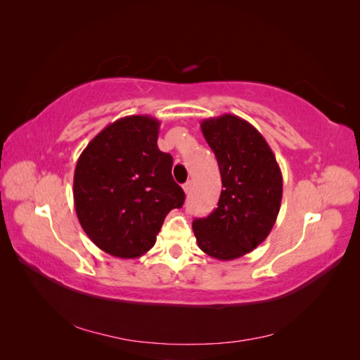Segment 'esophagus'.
Here are the masks:
<instances>
[{
  "label": "esophagus",
  "mask_w": 360,
  "mask_h": 360,
  "mask_svg": "<svg viewBox=\"0 0 360 360\" xmlns=\"http://www.w3.org/2000/svg\"><path fill=\"white\" fill-rule=\"evenodd\" d=\"M183 191H184V193H189L191 191H192V181H186L183 184Z\"/></svg>",
  "instance_id": "esophagus-1"
}]
</instances>
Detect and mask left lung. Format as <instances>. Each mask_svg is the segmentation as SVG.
Instances as JSON below:
<instances>
[{
  "label": "left lung",
  "mask_w": 360,
  "mask_h": 360,
  "mask_svg": "<svg viewBox=\"0 0 360 360\" xmlns=\"http://www.w3.org/2000/svg\"><path fill=\"white\" fill-rule=\"evenodd\" d=\"M219 165L222 192L216 209L192 224L202 252L236 259L266 240L281 209L282 174L274 151L246 120L224 114L201 122Z\"/></svg>",
  "instance_id": "1"
}]
</instances>
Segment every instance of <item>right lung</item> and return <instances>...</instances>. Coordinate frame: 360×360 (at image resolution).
<instances>
[{
	"label": "right lung",
	"mask_w": 360,
	"mask_h": 360,
	"mask_svg": "<svg viewBox=\"0 0 360 360\" xmlns=\"http://www.w3.org/2000/svg\"><path fill=\"white\" fill-rule=\"evenodd\" d=\"M159 120L129 115L108 124L84 148L73 176L82 230L103 252L138 258L184 192L172 179V158L158 147Z\"/></svg>",
	"instance_id": "obj_1"
}]
</instances>
